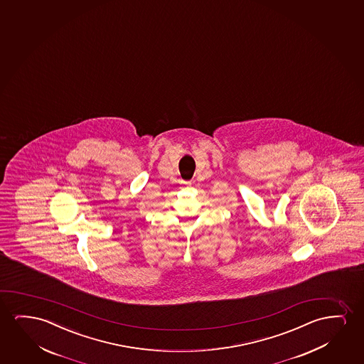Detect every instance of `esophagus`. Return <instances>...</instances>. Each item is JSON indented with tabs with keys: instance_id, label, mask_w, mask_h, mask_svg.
I'll use <instances>...</instances> for the list:
<instances>
[{
	"instance_id": "1",
	"label": "esophagus",
	"mask_w": 364,
	"mask_h": 364,
	"mask_svg": "<svg viewBox=\"0 0 364 364\" xmlns=\"http://www.w3.org/2000/svg\"><path fill=\"white\" fill-rule=\"evenodd\" d=\"M183 183H185V185H187V186L191 185V182H183Z\"/></svg>"
}]
</instances>
